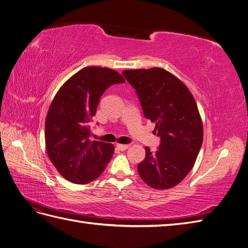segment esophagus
Returning <instances> with one entry per match:
<instances>
[{
	"instance_id": "esophagus-1",
	"label": "esophagus",
	"mask_w": 248,
	"mask_h": 248,
	"mask_svg": "<svg viewBox=\"0 0 248 248\" xmlns=\"http://www.w3.org/2000/svg\"><path fill=\"white\" fill-rule=\"evenodd\" d=\"M117 148L118 150H120V151H125V150H127L129 148V145H121V144H118L117 145Z\"/></svg>"
}]
</instances>
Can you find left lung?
I'll use <instances>...</instances> for the list:
<instances>
[{"label":"left lung","instance_id":"1","mask_svg":"<svg viewBox=\"0 0 248 248\" xmlns=\"http://www.w3.org/2000/svg\"><path fill=\"white\" fill-rule=\"evenodd\" d=\"M136 89L147 119L155 125L160 145L155 153L146 150L138 170L142 181L155 189L179 184L191 170L202 144V124L189 90L162 68L125 70Z\"/></svg>","mask_w":248,"mask_h":248}]
</instances>
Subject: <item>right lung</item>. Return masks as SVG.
Returning a JSON list of instances; mask_svg holds the SVG:
<instances>
[{"mask_svg": "<svg viewBox=\"0 0 248 248\" xmlns=\"http://www.w3.org/2000/svg\"><path fill=\"white\" fill-rule=\"evenodd\" d=\"M117 71L85 67L60 88L46 119L47 155L66 180L87 184L98 178L114 155V146L91 140L90 122L108 88L123 84Z\"/></svg>", "mask_w": 248, "mask_h": 248, "instance_id": "add662e5", "label": "right lung"}]
</instances>
